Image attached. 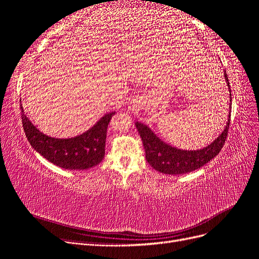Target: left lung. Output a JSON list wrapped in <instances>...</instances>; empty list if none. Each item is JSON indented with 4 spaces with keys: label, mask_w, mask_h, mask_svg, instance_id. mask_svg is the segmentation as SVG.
<instances>
[{
    "label": "left lung",
    "mask_w": 259,
    "mask_h": 259,
    "mask_svg": "<svg viewBox=\"0 0 259 259\" xmlns=\"http://www.w3.org/2000/svg\"><path fill=\"white\" fill-rule=\"evenodd\" d=\"M225 80L228 86L230 103H231V90L228 76L225 71ZM231 107V104H229ZM229 107V109H230ZM230 124V110L228 115V121H227L226 126L222 134L219 135L213 143L208 146L199 149V150H182L175 147L163 142L160 137L156 136L153 131L145 125L144 123L136 122V128L140 137H142L143 144L145 147L146 160L150 165L160 173L168 174V175H179L187 174L192 170L198 169L205 165L207 162L215 156L222 150L225 144V140L228 134Z\"/></svg>",
    "instance_id": "left-lung-1"
}]
</instances>
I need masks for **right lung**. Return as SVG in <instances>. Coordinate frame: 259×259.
Masks as SVG:
<instances>
[{
    "label": "right lung",
    "mask_w": 259,
    "mask_h": 259,
    "mask_svg": "<svg viewBox=\"0 0 259 259\" xmlns=\"http://www.w3.org/2000/svg\"><path fill=\"white\" fill-rule=\"evenodd\" d=\"M23 131L36 152L61 168L88 169L96 166L105 156L108 124L115 111L106 113L90 130L71 138H55L43 134L31 123L20 105Z\"/></svg>",
    "instance_id": "right-lung-1"
}]
</instances>
